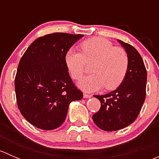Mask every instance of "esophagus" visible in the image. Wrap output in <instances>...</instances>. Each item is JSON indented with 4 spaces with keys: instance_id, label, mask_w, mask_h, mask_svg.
<instances>
[{
    "instance_id": "obj_1",
    "label": "esophagus",
    "mask_w": 159,
    "mask_h": 159,
    "mask_svg": "<svg viewBox=\"0 0 159 159\" xmlns=\"http://www.w3.org/2000/svg\"><path fill=\"white\" fill-rule=\"evenodd\" d=\"M84 98H91L92 97V95L91 94H84Z\"/></svg>"
}]
</instances>
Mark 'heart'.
<instances>
[{
	"label": "heart",
	"mask_w": 159,
	"mask_h": 159,
	"mask_svg": "<svg viewBox=\"0 0 159 159\" xmlns=\"http://www.w3.org/2000/svg\"><path fill=\"white\" fill-rule=\"evenodd\" d=\"M81 53L70 49L65 54V64L72 78L81 79L87 64H92L94 74L83 78L78 86L88 92L98 91L105 86L108 90L116 89L125 78L129 68V57L121 48L114 47L103 38H92L81 44Z\"/></svg>",
	"instance_id": "heart-1"
}]
</instances>
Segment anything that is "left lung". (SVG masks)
I'll return each mask as SVG.
<instances>
[{
	"label": "left lung",
	"mask_w": 159,
	"mask_h": 159,
	"mask_svg": "<svg viewBox=\"0 0 159 159\" xmlns=\"http://www.w3.org/2000/svg\"><path fill=\"white\" fill-rule=\"evenodd\" d=\"M129 57V68L119 87L104 95H94L101 108L93 115L94 124L104 131L122 129L134 122L146 95L147 71L140 54L131 44L118 40Z\"/></svg>",
	"instance_id": "1"
}]
</instances>
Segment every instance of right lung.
Wrapping results in <instances>:
<instances>
[{"instance_id":"right-lung-1","label":"right lung","mask_w":159,"mask_h":159,"mask_svg":"<svg viewBox=\"0 0 159 159\" xmlns=\"http://www.w3.org/2000/svg\"><path fill=\"white\" fill-rule=\"evenodd\" d=\"M82 34L53 33L40 37L26 50L14 80L17 106L35 127L53 130L65 121L68 106L83 93L74 84L65 54Z\"/></svg>"}]
</instances>
